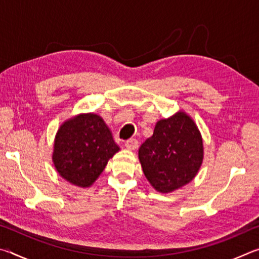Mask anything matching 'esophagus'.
<instances>
[{
    "mask_svg": "<svg viewBox=\"0 0 259 259\" xmlns=\"http://www.w3.org/2000/svg\"><path fill=\"white\" fill-rule=\"evenodd\" d=\"M125 147L128 148L130 151H134L136 148L138 147V140L135 139V138H130L125 142Z\"/></svg>",
    "mask_w": 259,
    "mask_h": 259,
    "instance_id": "34e87169",
    "label": "esophagus"
}]
</instances>
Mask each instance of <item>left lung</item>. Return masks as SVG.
I'll return each mask as SVG.
<instances>
[{
	"instance_id": "left-lung-1",
	"label": "left lung",
	"mask_w": 259,
	"mask_h": 259,
	"mask_svg": "<svg viewBox=\"0 0 259 259\" xmlns=\"http://www.w3.org/2000/svg\"><path fill=\"white\" fill-rule=\"evenodd\" d=\"M138 157L147 181L157 192L170 193L193 181L203 161V142L185 112L156 122Z\"/></svg>"
}]
</instances>
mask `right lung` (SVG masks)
<instances>
[{"label":"right lung","mask_w":259,"mask_h":259,"mask_svg":"<svg viewBox=\"0 0 259 259\" xmlns=\"http://www.w3.org/2000/svg\"><path fill=\"white\" fill-rule=\"evenodd\" d=\"M120 147L111 130L95 113L65 121L57 131L52 161L58 174L73 185L89 187Z\"/></svg>","instance_id":"obj_1"}]
</instances>
